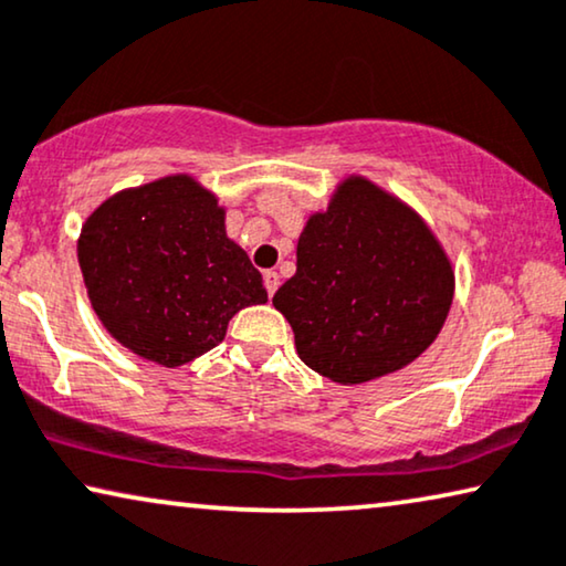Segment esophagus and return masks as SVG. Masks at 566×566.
I'll list each match as a JSON object with an SVG mask.
<instances>
[{
    "label": "esophagus",
    "instance_id": "obj_1",
    "mask_svg": "<svg viewBox=\"0 0 566 566\" xmlns=\"http://www.w3.org/2000/svg\"><path fill=\"white\" fill-rule=\"evenodd\" d=\"M263 281H265V289H268V296H273V293L277 291V283H281V277H277V273L275 270H265V275H263Z\"/></svg>",
    "mask_w": 566,
    "mask_h": 566
}]
</instances>
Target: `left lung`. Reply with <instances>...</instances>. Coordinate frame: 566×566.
Returning a JSON list of instances; mask_svg holds the SVG:
<instances>
[{
	"label": "left lung",
	"instance_id": "left-lung-1",
	"mask_svg": "<svg viewBox=\"0 0 566 566\" xmlns=\"http://www.w3.org/2000/svg\"><path fill=\"white\" fill-rule=\"evenodd\" d=\"M296 275L273 306L298 357L342 385L413 363L437 339L454 296L452 265L406 203L365 178L344 181L301 232Z\"/></svg>",
	"mask_w": 566,
	"mask_h": 566
}]
</instances>
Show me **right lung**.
Instances as JSON below:
<instances>
[{"instance_id": "obj_1", "label": "right lung", "mask_w": 566, "mask_h": 566, "mask_svg": "<svg viewBox=\"0 0 566 566\" xmlns=\"http://www.w3.org/2000/svg\"><path fill=\"white\" fill-rule=\"evenodd\" d=\"M78 265L106 332L166 367L214 349L237 311L268 301L224 209L188 176L104 201L81 229Z\"/></svg>"}]
</instances>
